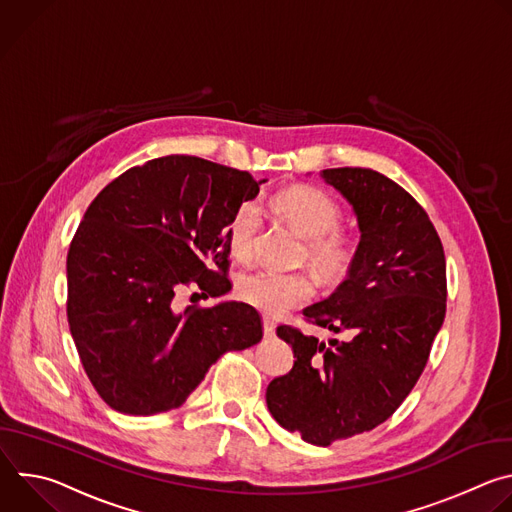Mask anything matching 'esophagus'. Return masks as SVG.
I'll return each mask as SVG.
<instances>
[{
    "mask_svg": "<svg viewBox=\"0 0 512 512\" xmlns=\"http://www.w3.org/2000/svg\"><path fill=\"white\" fill-rule=\"evenodd\" d=\"M263 332L267 338H271L275 334V322L271 318H263Z\"/></svg>",
    "mask_w": 512,
    "mask_h": 512,
    "instance_id": "1",
    "label": "esophagus"
}]
</instances>
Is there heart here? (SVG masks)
<instances>
[{"mask_svg": "<svg viewBox=\"0 0 512 512\" xmlns=\"http://www.w3.org/2000/svg\"><path fill=\"white\" fill-rule=\"evenodd\" d=\"M275 208L308 239V261L324 279H340L354 255L352 237L340 231L342 206L324 188L294 186L273 198ZM261 229V206L245 200L233 212L227 243L235 257L249 259ZM237 296L267 316H281L312 300L314 281L306 273L255 269L239 277Z\"/></svg>", "mask_w": 512, "mask_h": 512, "instance_id": "b5f03b06", "label": "heart"}]
</instances>
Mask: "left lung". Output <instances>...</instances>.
<instances>
[{
    "label": "left lung",
    "mask_w": 512,
    "mask_h": 512,
    "mask_svg": "<svg viewBox=\"0 0 512 512\" xmlns=\"http://www.w3.org/2000/svg\"><path fill=\"white\" fill-rule=\"evenodd\" d=\"M320 176L352 204L360 243L348 277L304 318L354 336L326 346L279 326L296 360L269 383L265 399L281 427L326 448L381 425L411 393L444 324L448 285L442 241L407 190L371 168Z\"/></svg>",
    "instance_id": "1"
}]
</instances>
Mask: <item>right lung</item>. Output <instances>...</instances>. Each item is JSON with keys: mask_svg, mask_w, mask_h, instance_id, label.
<instances>
[{"mask_svg": "<svg viewBox=\"0 0 512 512\" xmlns=\"http://www.w3.org/2000/svg\"><path fill=\"white\" fill-rule=\"evenodd\" d=\"M265 180L194 156L129 168L87 208L66 257V316L101 399L127 415L180 407L229 350L263 338L243 302L174 312L184 285L231 289L227 227Z\"/></svg>", "mask_w": 512, "mask_h": 512, "instance_id": "right-lung-1", "label": "right lung"}]
</instances>
